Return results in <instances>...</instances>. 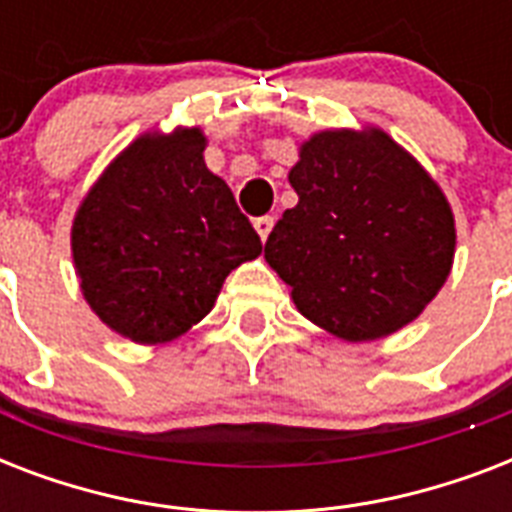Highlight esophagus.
<instances>
[{
    "label": "esophagus",
    "mask_w": 512,
    "mask_h": 512,
    "mask_svg": "<svg viewBox=\"0 0 512 512\" xmlns=\"http://www.w3.org/2000/svg\"><path fill=\"white\" fill-rule=\"evenodd\" d=\"M255 231H257V236H260V239H268V236H271V231H273V217L271 215H263V217H257L255 220Z\"/></svg>",
    "instance_id": "34e87169"
}]
</instances>
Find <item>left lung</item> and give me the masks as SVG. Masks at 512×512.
<instances>
[{
	"label": "left lung",
	"instance_id": "left-lung-1",
	"mask_svg": "<svg viewBox=\"0 0 512 512\" xmlns=\"http://www.w3.org/2000/svg\"><path fill=\"white\" fill-rule=\"evenodd\" d=\"M297 204L273 225L265 260L297 311L340 340L406 327L438 295L454 263L444 191L377 127L321 130L289 170Z\"/></svg>",
	"mask_w": 512,
	"mask_h": 512
}]
</instances>
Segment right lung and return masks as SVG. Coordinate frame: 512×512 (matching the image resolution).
Masks as SVG:
<instances>
[{
	"instance_id": "right-lung-1",
	"label": "right lung",
	"mask_w": 512,
	"mask_h": 512,
	"mask_svg": "<svg viewBox=\"0 0 512 512\" xmlns=\"http://www.w3.org/2000/svg\"><path fill=\"white\" fill-rule=\"evenodd\" d=\"M204 148L199 127L146 132L76 209L71 252L84 300L138 345L185 335L212 311L225 276L263 252Z\"/></svg>"
}]
</instances>
